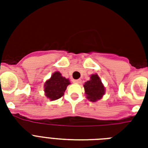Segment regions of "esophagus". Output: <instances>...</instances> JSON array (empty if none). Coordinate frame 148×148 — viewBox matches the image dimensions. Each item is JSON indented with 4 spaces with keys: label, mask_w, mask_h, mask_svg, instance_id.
I'll list each match as a JSON object with an SVG mask.
<instances>
[{
    "label": "esophagus",
    "mask_w": 148,
    "mask_h": 148,
    "mask_svg": "<svg viewBox=\"0 0 148 148\" xmlns=\"http://www.w3.org/2000/svg\"><path fill=\"white\" fill-rule=\"evenodd\" d=\"M73 82L76 84H81V80H80V79H77V80H73Z\"/></svg>",
    "instance_id": "34e87169"
}]
</instances>
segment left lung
Segmentation results:
<instances>
[{"instance_id": "1", "label": "left lung", "mask_w": 148, "mask_h": 148, "mask_svg": "<svg viewBox=\"0 0 148 148\" xmlns=\"http://www.w3.org/2000/svg\"><path fill=\"white\" fill-rule=\"evenodd\" d=\"M87 98L90 101L95 102L102 98L105 93V88L97 74L90 76V81L84 84Z\"/></svg>"}]
</instances>
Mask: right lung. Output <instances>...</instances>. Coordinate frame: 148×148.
<instances>
[{
  "label": "right lung",
  "mask_w": 148,
  "mask_h": 148,
  "mask_svg": "<svg viewBox=\"0 0 148 148\" xmlns=\"http://www.w3.org/2000/svg\"><path fill=\"white\" fill-rule=\"evenodd\" d=\"M69 84L68 79L64 77L60 72H54L51 75V78L45 82V95L51 101L58 100L64 95L65 90Z\"/></svg>",
  "instance_id": "1"
}]
</instances>
